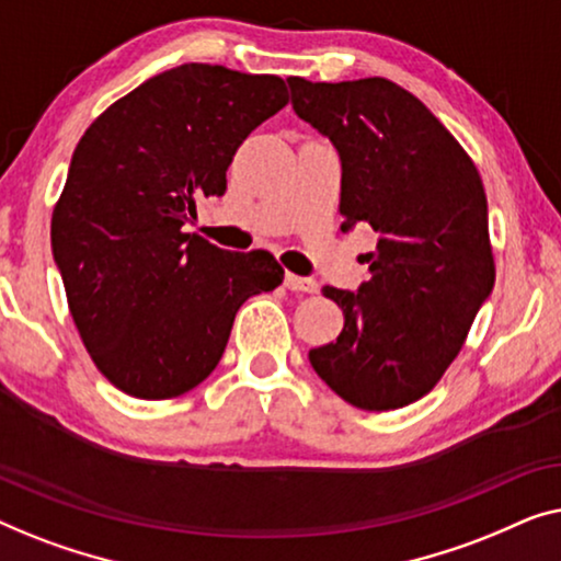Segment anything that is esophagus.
Returning a JSON list of instances; mask_svg holds the SVG:
<instances>
[{
    "label": "esophagus",
    "instance_id": "34e87169",
    "mask_svg": "<svg viewBox=\"0 0 561 561\" xmlns=\"http://www.w3.org/2000/svg\"><path fill=\"white\" fill-rule=\"evenodd\" d=\"M284 284H287V289H291V291H310V295L320 289L318 282L299 277V274H287V277H284Z\"/></svg>",
    "mask_w": 561,
    "mask_h": 561
}]
</instances>
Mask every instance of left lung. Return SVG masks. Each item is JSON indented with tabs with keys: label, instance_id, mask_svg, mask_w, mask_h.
<instances>
[{
	"label": "left lung",
	"instance_id": "obj_1",
	"mask_svg": "<svg viewBox=\"0 0 561 561\" xmlns=\"http://www.w3.org/2000/svg\"><path fill=\"white\" fill-rule=\"evenodd\" d=\"M287 83L299 119L341 154L343 231L368 224L378 233L358 291L322 287L345 322L310 363L353 407H407L445 376L493 289L483 180L460 141L393 81Z\"/></svg>",
	"mask_w": 561,
	"mask_h": 561
}]
</instances>
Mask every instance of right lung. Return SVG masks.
Wrapping results in <instances>:
<instances>
[{
	"label": "right lung",
	"mask_w": 561,
	"mask_h": 561,
	"mask_svg": "<svg viewBox=\"0 0 561 561\" xmlns=\"http://www.w3.org/2000/svg\"><path fill=\"white\" fill-rule=\"evenodd\" d=\"M279 76L185 62L114 101L78 141L50 243L68 310L116 389L162 401L224 356L249 297L279 287L270 251H226L183 226L226 193L236 149L287 106Z\"/></svg>",
	"instance_id": "right-lung-1"
}]
</instances>
